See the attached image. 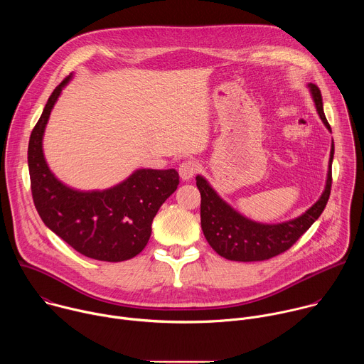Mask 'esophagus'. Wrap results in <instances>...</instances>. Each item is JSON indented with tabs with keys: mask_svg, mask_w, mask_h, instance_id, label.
I'll list each match as a JSON object with an SVG mask.
<instances>
[{
	"mask_svg": "<svg viewBox=\"0 0 364 364\" xmlns=\"http://www.w3.org/2000/svg\"><path fill=\"white\" fill-rule=\"evenodd\" d=\"M198 171V164L193 160H187V161H183L178 167V174L181 177V180L184 181H188L194 177V174Z\"/></svg>",
	"mask_w": 364,
	"mask_h": 364,
	"instance_id": "34e87169",
	"label": "esophagus"
}]
</instances>
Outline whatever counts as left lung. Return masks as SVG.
Segmentation results:
<instances>
[{"instance_id": "8db88e82", "label": "left lung", "mask_w": 364, "mask_h": 364, "mask_svg": "<svg viewBox=\"0 0 364 364\" xmlns=\"http://www.w3.org/2000/svg\"><path fill=\"white\" fill-rule=\"evenodd\" d=\"M308 89L316 103L317 112L331 132L323 109V97L318 86L308 83ZM334 157V141L331 142L327 181L321 197L301 216L282 223H259L250 220L235 210L207 183L203 176H197V188L201 196L200 218L205 240L229 261L256 262L271 259L288 250L324 212L331 191V164Z\"/></svg>"}]
</instances>
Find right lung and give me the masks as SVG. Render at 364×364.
Segmentation results:
<instances>
[{
  "mask_svg": "<svg viewBox=\"0 0 364 364\" xmlns=\"http://www.w3.org/2000/svg\"><path fill=\"white\" fill-rule=\"evenodd\" d=\"M72 75L50 95L28 141V171L36 209L44 225L79 253L105 262L136 256L148 243L151 223L163 203L177 190L178 173L135 170L122 183L80 191L63 184L50 171L43 135L56 100Z\"/></svg>",
  "mask_w": 364,
  "mask_h": 364,
  "instance_id": "right-lung-1",
  "label": "right lung"
}]
</instances>
